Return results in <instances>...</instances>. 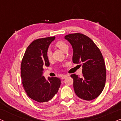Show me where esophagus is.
Here are the masks:
<instances>
[{
	"label": "esophagus",
	"mask_w": 121,
	"mask_h": 121,
	"mask_svg": "<svg viewBox=\"0 0 121 121\" xmlns=\"http://www.w3.org/2000/svg\"><path fill=\"white\" fill-rule=\"evenodd\" d=\"M68 77V75H62V79H65L66 78H67Z\"/></svg>",
	"instance_id": "34e87169"
}]
</instances>
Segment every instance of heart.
<instances>
[{"mask_svg":"<svg viewBox=\"0 0 121 121\" xmlns=\"http://www.w3.org/2000/svg\"><path fill=\"white\" fill-rule=\"evenodd\" d=\"M55 45L56 47H57L58 48L61 49L64 52H67L69 49L68 44L62 40L57 41ZM46 57L48 60H50L52 58V52H51L50 48H48L46 51Z\"/></svg>","mask_w":121,"mask_h":121,"instance_id":"1","label":"heart"}]
</instances>
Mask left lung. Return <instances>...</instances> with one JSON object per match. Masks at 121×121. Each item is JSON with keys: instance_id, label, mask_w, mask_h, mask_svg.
<instances>
[{"instance_id": "1", "label": "left lung", "mask_w": 121, "mask_h": 121, "mask_svg": "<svg viewBox=\"0 0 121 121\" xmlns=\"http://www.w3.org/2000/svg\"><path fill=\"white\" fill-rule=\"evenodd\" d=\"M73 49V62L82 63V78L75 74L73 87L76 95L80 99L90 101L96 98L104 90L106 70L103 56L93 41L85 35L75 33L65 36Z\"/></svg>"}]
</instances>
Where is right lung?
<instances>
[{
	"label": "right lung",
	"instance_id": "add662e5",
	"mask_svg": "<svg viewBox=\"0 0 121 121\" xmlns=\"http://www.w3.org/2000/svg\"><path fill=\"white\" fill-rule=\"evenodd\" d=\"M55 37L35 39L28 46L21 63V76L24 90L28 96L36 101L47 102L57 93L61 84L60 78L43 76L44 68L49 62L46 51Z\"/></svg>",
	"mask_w": 121,
	"mask_h": 121
}]
</instances>
